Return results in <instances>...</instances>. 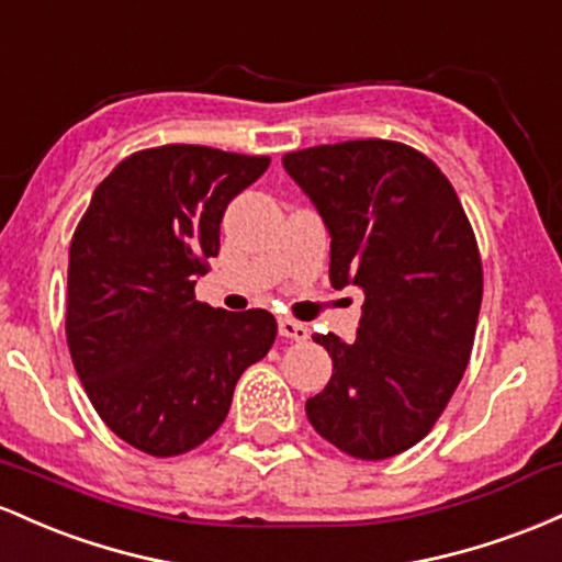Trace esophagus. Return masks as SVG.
<instances>
[{
	"label": "esophagus",
	"instance_id": "obj_1",
	"mask_svg": "<svg viewBox=\"0 0 562 562\" xmlns=\"http://www.w3.org/2000/svg\"><path fill=\"white\" fill-rule=\"evenodd\" d=\"M279 334L286 339H294V342H305L307 337H311V329H307L305 324H300V321H292V318H281L279 321Z\"/></svg>",
	"mask_w": 562,
	"mask_h": 562
}]
</instances>
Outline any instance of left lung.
Instances as JSON below:
<instances>
[{"label":"left lung","mask_w":562,"mask_h":562,"mask_svg":"<svg viewBox=\"0 0 562 562\" xmlns=\"http://www.w3.org/2000/svg\"><path fill=\"white\" fill-rule=\"evenodd\" d=\"M283 169L329 228L331 286L363 292L352 342L313 337L334 369L307 419L350 457H395L432 430L470 363L483 300L475 233L449 178L412 145H315L283 156Z\"/></svg>","instance_id":"1"}]
</instances>
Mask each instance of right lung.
<instances>
[{
	"label": "right lung",
	"mask_w": 562,
	"mask_h": 562,
	"mask_svg": "<svg viewBox=\"0 0 562 562\" xmlns=\"http://www.w3.org/2000/svg\"><path fill=\"white\" fill-rule=\"evenodd\" d=\"M268 156L145 148L94 188L68 249L66 339L94 412L124 443L178 457L228 417L238 376L268 356V311L196 300L233 196Z\"/></svg>",
	"instance_id": "obj_1"
}]
</instances>
